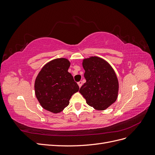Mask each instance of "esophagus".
Wrapping results in <instances>:
<instances>
[{
  "label": "esophagus",
  "instance_id": "1",
  "mask_svg": "<svg viewBox=\"0 0 155 155\" xmlns=\"http://www.w3.org/2000/svg\"><path fill=\"white\" fill-rule=\"evenodd\" d=\"M78 84L79 87H81L82 86V85H83V82H82L81 81H79V82L78 83Z\"/></svg>",
  "mask_w": 155,
  "mask_h": 155
}]
</instances>
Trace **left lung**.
I'll return each mask as SVG.
<instances>
[{
	"label": "left lung",
	"mask_w": 155,
	"mask_h": 155,
	"mask_svg": "<svg viewBox=\"0 0 155 155\" xmlns=\"http://www.w3.org/2000/svg\"><path fill=\"white\" fill-rule=\"evenodd\" d=\"M83 67L86 83L79 92L89 106L105 110L118 97L119 84L114 70L105 60L96 56L84 59Z\"/></svg>",
	"instance_id": "1"
}]
</instances>
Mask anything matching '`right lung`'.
<instances>
[{"instance_id": "obj_1", "label": "right lung", "mask_w": 155, "mask_h": 155, "mask_svg": "<svg viewBox=\"0 0 155 155\" xmlns=\"http://www.w3.org/2000/svg\"><path fill=\"white\" fill-rule=\"evenodd\" d=\"M70 63L67 59L58 58L42 68L35 81V93L42 107L53 113L61 112L69 104L79 86L68 72Z\"/></svg>"}]
</instances>
